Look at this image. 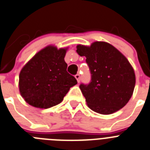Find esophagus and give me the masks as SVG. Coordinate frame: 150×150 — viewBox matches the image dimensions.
Here are the masks:
<instances>
[{
	"mask_svg": "<svg viewBox=\"0 0 150 150\" xmlns=\"http://www.w3.org/2000/svg\"><path fill=\"white\" fill-rule=\"evenodd\" d=\"M75 78H76L77 81H78V83H79L80 82V80H81V77H80V75L79 74H77V75H75Z\"/></svg>",
	"mask_w": 150,
	"mask_h": 150,
	"instance_id": "1",
	"label": "esophagus"
}]
</instances>
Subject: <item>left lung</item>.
<instances>
[{
  "instance_id": "left-lung-1",
  "label": "left lung",
  "mask_w": 150,
  "mask_h": 150,
  "mask_svg": "<svg viewBox=\"0 0 150 150\" xmlns=\"http://www.w3.org/2000/svg\"><path fill=\"white\" fill-rule=\"evenodd\" d=\"M76 52L86 57L91 73L89 84L80 89L87 106L101 114H111L120 110L132 97L135 86V74L127 58L105 42L90 45H78Z\"/></svg>"
}]
</instances>
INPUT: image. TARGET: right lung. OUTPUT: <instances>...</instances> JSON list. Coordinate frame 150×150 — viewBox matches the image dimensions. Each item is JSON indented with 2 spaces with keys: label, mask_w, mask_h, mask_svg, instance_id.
Segmentation results:
<instances>
[{
  "label": "right lung",
  "mask_w": 150,
  "mask_h": 150,
  "mask_svg": "<svg viewBox=\"0 0 150 150\" xmlns=\"http://www.w3.org/2000/svg\"><path fill=\"white\" fill-rule=\"evenodd\" d=\"M68 48L48 45L21 69L18 88L22 98L33 107L49 108L63 101L77 80L67 72L64 60Z\"/></svg>",
  "instance_id": "right-lung-1"
}]
</instances>
